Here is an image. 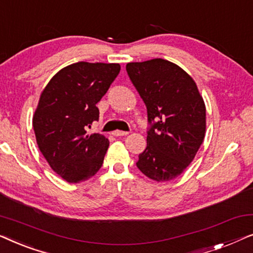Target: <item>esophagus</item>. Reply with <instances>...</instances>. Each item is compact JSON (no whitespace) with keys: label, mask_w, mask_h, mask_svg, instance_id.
I'll use <instances>...</instances> for the list:
<instances>
[{"label":"esophagus","mask_w":253,"mask_h":253,"mask_svg":"<svg viewBox=\"0 0 253 253\" xmlns=\"http://www.w3.org/2000/svg\"><path fill=\"white\" fill-rule=\"evenodd\" d=\"M112 134H113V136H115V137H122V136H126L127 132H126V131L115 130V131H113Z\"/></svg>","instance_id":"obj_1"}]
</instances>
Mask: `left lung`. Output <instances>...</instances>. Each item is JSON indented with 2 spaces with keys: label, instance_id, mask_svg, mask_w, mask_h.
<instances>
[{
  "label": "left lung",
  "instance_id": "8db88e82",
  "mask_svg": "<svg viewBox=\"0 0 253 253\" xmlns=\"http://www.w3.org/2000/svg\"><path fill=\"white\" fill-rule=\"evenodd\" d=\"M147 108V146L137 167L157 182L174 179L191 164L206 131V107L190 75L162 58L126 64Z\"/></svg>",
  "mask_w": 253,
  "mask_h": 253
}]
</instances>
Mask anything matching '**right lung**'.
<instances>
[{"instance_id": "right-lung-1", "label": "right lung", "mask_w": 253, "mask_h": 253, "mask_svg": "<svg viewBox=\"0 0 253 253\" xmlns=\"http://www.w3.org/2000/svg\"><path fill=\"white\" fill-rule=\"evenodd\" d=\"M119 63L78 62L50 79L33 115L37 144L51 169L69 183L86 181L101 168L109 141L88 134L96 107L120 74Z\"/></svg>"}]
</instances>
